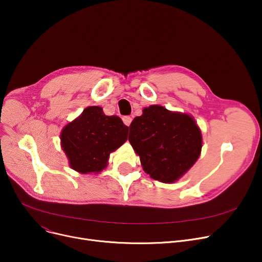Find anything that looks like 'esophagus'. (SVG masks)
I'll list each match as a JSON object with an SVG mask.
<instances>
[{
	"mask_svg": "<svg viewBox=\"0 0 262 262\" xmlns=\"http://www.w3.org/2000/svg\"><path fill=\"white\" fill-rule=\"evenodd\" d=\"M122 120H123V122H124V124H125V125L129 126L133 119H132V117H129V116H125V117H123V118H122Z\"/></svg>",
	"mask_w": 262,
	"mask_h": 262,
	"instance_id": "1",
	"label": "esophagus"
}]
</instances>
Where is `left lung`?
I'll list each match as a JSON object with an SVG mask.
<instances>
[{"instance_id": "left-lung-1", "label": "left lung", "mask_w": 262, "mask_h": 262, "mask_svg": "<svg viewBox=\"0 0 262 262\" xmlns=\"http://www.w3.org/2000/svg\"><path fill=\"white\" fill-rule=\"evenodd\" d=\"M128 140L140 156L143 170L153 180L168 184L193 166L202 148L195 121L158 105L144 108L142 116L133 120Z\"/></svg>"}]
</instances>
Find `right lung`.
<instances>
[{"label": "right lung", "instance_id": "right-lung-1", "mask_svg": "<svg viewBox=\"0 0 262 262\" xmlns=\"http://www.w3.org/2000/svg\"><path fill=\"white\" fill-rule=\"evenodd\" d=\"M128 126L99 106L87 107L61 132V146L70 167L79 173L100 172L109 154L127 140Z\"/></svg>", "mask_w": 262, "mask_h": 262}]
</instances>
